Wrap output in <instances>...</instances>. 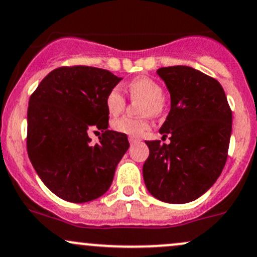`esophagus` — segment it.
Wrapping results in <instances>:
<instances>
[{"mask_svg": "<svg viewBox=\"0 0 257 257\" xmlns=\"http://www.w3.org/2000/svg\"><path fill=\"white\" fill-rule=\"evenodd\" d=\"M139 142H140V138L129 137V143H131V144H136V143H139Z\"/></svg>", "mask_w": 257, "mask_h": 257, "instance_id": "esophagus-1", "label": "esophagus"}]
</instances>
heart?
<instances>
[{"instance_id":"heart-1","label":"heart","mask_w":257,"mask_h":257,"mask_svg":"<svg viewBox=\"0 0 257 257\" xmlns=\"http://www.w3.org/2000/svg\"><path fill=\"white\" fill-rule=\"evenodd\" d=\"M132 98L143 99L140 104L142 115L163 114L165 109L164 90L159 82L150 77H139L132 81L128 86ZM125 106V98L119 86H115L106 97V107L112 115L119 114ZM113 129L118 133L131 137H142L150 129V120L148 118L121 117L112 123Z\"/></svg>"}]
</instances>
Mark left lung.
Listing matches in <instances>:
<instances>
[{
  "mask_svg": "<svg viewBox=\"0 0 257 257\" xmlns=\"http://www.w3.org/2000/svg\"><path fill=\"white\" fill-rule=\"evenodd\" d=\"M171 97L160 140L145 142L143 165L148 191L166 203H188L206 193L220 176L228 158L231 109L217 80L190 66L159 69Z\"/></svg>",
  "mask_w": 257,
  "mask_h": 257,
  "instance_id": "obj_1",
  "label": "left lung"
}]
</instances>
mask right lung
Segmentation results:
<instances>
[{"mask_svg":"<svg viewBox=\"0 0 257 257\" xmlns=\"http://www.w3.org/2000/svg\"><path fill=\"white\" fill-rule=\"evenodd\" d=\"M121 80L108 70L63 66L49 72L29 98L27 150L38 176L67 202L83 203L108 191L126 153V134L108 129L106 97ZM102 132L90 144L88 133Z\"/></svg>","mask_w":257,"mask_h":257,"instance_id":"add662e5","label":"right lung"}]
</instances>
